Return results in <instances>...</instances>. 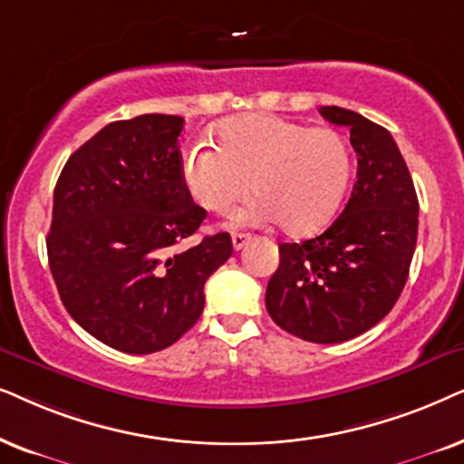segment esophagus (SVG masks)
Here are the masks:
<instances>
[{"mask_svg":"<svg viewBox=\"0 0 464 464\" xmlns=\"http://www.w3.org/2000/svg\"><path fill=\"white\" fill-rule=\"evenodd\" d=\"M231 242H233V248H236V250H242L244 246L250 242V236H248V233H233V236H231Z\"/></svg>","mask_w":464,"mask_h":464,"instance_id":"obj_1","label":"esophagus"}]
</instances>
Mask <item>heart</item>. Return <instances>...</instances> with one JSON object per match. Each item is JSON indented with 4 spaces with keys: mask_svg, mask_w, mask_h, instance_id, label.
<instances>
[{
    "mask_svg": "<svg viewBox=\"0 0 464 464\" xmlns=\"http://www.w3.org/2000/svg\"><path fill=\"white\" fill-rule=\"evenodd\" d=\"M216 149L208 141L184 148L180 176L197 206L214 214L256 195L233 225L276 222L288 236L323 228L342 201L352 154L335 129H310L274 114H242L220 122Z\"/></svg>",
    "mask_w": 464,
    "mask_h": 464,
    "instance_id": "obj_1",
    "label": "heart"
}]
</instances>
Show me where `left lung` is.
Masks as SVG:
<instances>
[{
    "instance_id": "left-lung-1",
    "label": "left lung",
    "mask_w": 464,
    "mask_h": 464,
    "mask_svg": "<svg viewBox=\"0 0 464 464\" xmlns=\"http://www.w3.org/2000/svg\"><path fill=\"white\" fill-rule=\"evenodd\" d=\"M320 114L350 129L358 157L354 188L324 233L280 244L265 305L290 335L342 343L378 324L403 293L416 250L418 197L384 127L337 106H323Z\"/></svg>"
}]
</instances>
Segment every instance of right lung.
I'll return each instance as SVG.
<instances>
[{
  "label": "right lung",
  "mask_w": 464,
  "mask_h": 464,
  "mask_svg": "<svg viewBox=\"0 0 464 464\" xmlns=\"http://www.w3.org/2000/svg\"><path fill=\"white\" fill-rule=\"evenodd\" d=\"M182 116L110 122L67 159L54 187L48 265L70 316L127 354L178 342L203 312L228 233L174 246L206 218L180 176Z\"/></svg>",
  "instance_id": "obj_1"
}]
</instances>
